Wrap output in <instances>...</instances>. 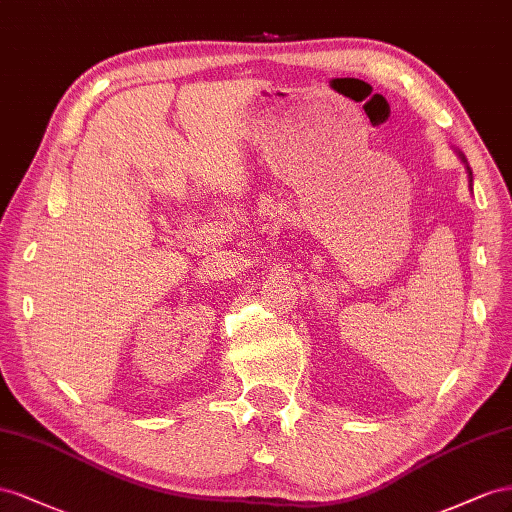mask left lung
Returning <instances> with one entry per match:
<instances>
[{
    "label": "left lung",
    "instance_id": "left-lung-1",
    "mask_svg": "<svg viewBox=\"0 0 512 512\" xmlns=\"http://www.w3.org/2000/svg\"><path fill=\"white\" fill-rule=\"evenodd\" d=\"M459 158H461V163L465 165V171H467V178H470V191H472V169H470V165H467V160H465V156L459 152Z\"/></svg>",
    "mask_w": 512,
    "mask_h": 512
}]
</instances>
